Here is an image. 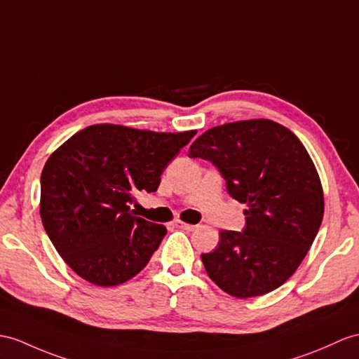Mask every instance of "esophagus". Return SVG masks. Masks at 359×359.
<instances>
[{
	"instance_id": "34e87169",
	"label": "esophagus",
	"mask_w": 359,
	"mask_h": 359,
	"mask_svg": "<svg viewBox=\"0 0 359 359\" xmlns=\"http://www.w3.org/2000/svg\"><path fill=\"white\" fill-rule=\"evenodd\" d=\"M175 225L178 226V229H181V230H186V231H194L195 229H196V225H191V224H186V222H182V221H175L173 222Z\"/></svg>"
}]
</instances>
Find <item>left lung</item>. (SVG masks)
Segmentation results:
<instances>
[{"mask_svg": "<svg viewBox=\"0 0 359 359\" xmlns=\"http://www.w3.org/2000/svg\"><path fill=\"white\" fill-rule=\"evenodd\" d=\"M190 158L212 163L229 195L245 204V229L224 230L219 245L201 256L208 277L238 299L282 286L318 233L325 199L316 165L290 129L245 120L208 129Z\"/></svg>", "mask_w": 359, "mask_h": 359, "instance_id": "1", "label": "left lung"}]
</instances>
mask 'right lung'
Segmentation results:
<instances>
[{"label": "right lung", "instance_id": "obj_1", "mask_svg": "<svg viewBox=\"0 0 359 359\" xmlns=\"http://www.w3.org/2000/svg\"><path fill=\"white\" fill-rule=\"evenodd\" d=\"M195 134L93 125L50 155L41 175V219L77 276L116 286L147 265L168 230L135 216L129 204L137 191H156L165 165Z\"/></svg>", "mask_w": 359, "mask_h": 359}]
</instances>
